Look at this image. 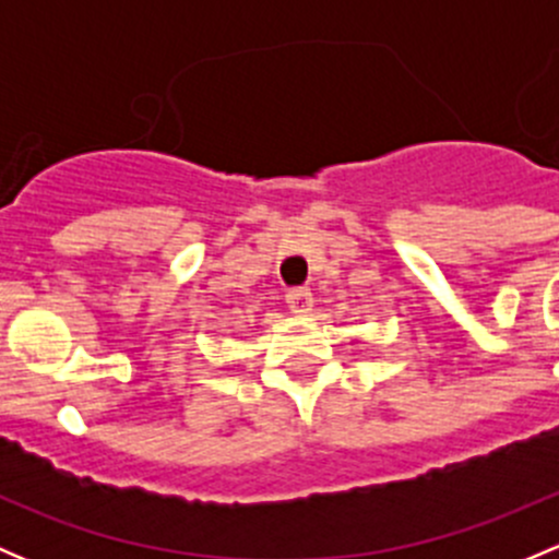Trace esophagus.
<instances>
[{
	"instance_id": "obj_1",
	"label": "esophagus",
	"mask_w": 559,
	"mask_h": 559,
	"mask_svg": "<svg viewBox=\"0 0 559 559\" xmlns=\"http://www.w3.org/2000/svg\"><path fill=\"white\" fill-rule=\"evenodd\" d=\"M286 302H289L292 313H311L313 308V295L311 289H306V286H297V289H289V295H286Z\"/></svg>"
}]
</instances>
